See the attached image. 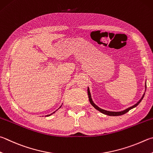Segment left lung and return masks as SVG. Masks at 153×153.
<instances>
[{
    "label": "left lung",
    "mask_w": 153,
    "mask_h": 153,
    "mask_svg": "<svg viewBox=\"0 0 153 153\" xmlns=\"http://www.w3.org/2000/svg\"><path fill=\"white\" fill-rule=\"evenodd\" d=\"M88 97H89V100H90V104L93 105V106L96 108V110H98V111H100V112L104 114H106V115H108V116H120V115H123V114H126V112H128V111L132 109L133 108H134L136 106H137V105H138V104L140 103V102H141V100H142V99L143 98V97L144 96V94L143 96L142 99L138 101L137 104H136L135 105H132V106L128 108H127L126 110H125L124 111H122V112H110V111H106V110H102L101 109V108H100L98 106H97V105L94 103L92 100H91V95H90V90H89V88L88 89Z\"/></svg>",
    "instance_id": "1"
}]
</instances>
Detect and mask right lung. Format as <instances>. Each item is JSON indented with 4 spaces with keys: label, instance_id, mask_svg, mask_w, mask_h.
Wrapping results in <instances>:
<instances>
[{
    "label": "right lung",
    "instance_id": "right-lung-1",
    "mask_svg": "<svg viewBox=\"0 0 153 153\" xmlns=\"http://www.w3.org/2000/svg\"><path fill=\"white\" fill-rule=\"evenodd\" d=\"M49 116H50V115H49Z\"/></svg>",
    "mask_w": 153,
    "mask_h": 153
}]
</instances>
